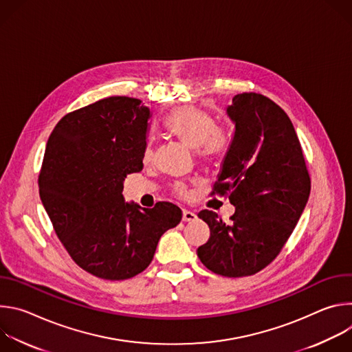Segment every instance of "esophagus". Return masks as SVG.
I'll return each mask as SVG.
<instances>
[{
	"label": "esophagus",
	"instance_id": "1",
	"mask_svg": "<svg viewBox=\"0 0 352 352\" xmlns=\"http://www.w3.org/2000/svg\"><path fill=\"white\" fill-rule=\"evenodd\" d=\"M182 220L184 221H193V220H196V214L190 210H184L182 212Z\"/></svg>",
	"mask_w": 352,
	"mask_h": 352
}]
</instances>
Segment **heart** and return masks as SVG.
Instances as JSON below:
<instances>
[{"mask_svg":"<svg viewBox=\"0 0 352 352\" xmlns=\"http://www.w3.org/2000/svg\"><path fill=\"white\" fill-rule=\"evenodd\" d=\"M164 128L185 146L196 148L197 156L205 162H216L224 156L228 147L227 132L214 125L213 118L195 106H184L173 110L166 121ZM152 144H147L144 157L152 156ZM182 193V186L177 188Z\"/></svg>","mask_w":352,"mask_h":352,"instance_id":"obj_1","label":"heart"}]
</instances>
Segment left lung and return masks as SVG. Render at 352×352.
<instances>
[{
	"label": "left lung",
	"instance_id": "8db88e82",
	"mask_svg": "<svg viewBox=\"0 0 352 352\" xmlns=\"http://www.w3.org/2000/svg\"><path fill=\"white\" fill-rule=\"evenodd\" d=\"M226 113L234 135L213 193L228 195L235 213L226 224L212 210L199 212L210 238L197 256L216 274L245 277L280 254L307 206L311 179L294 125L270 98L241 93Z\"/></svg>",
	"mask_w": 352,
	"mask_h": 352
}]
</instances>
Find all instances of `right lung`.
<instances>
[{"instance_id": "add662e5", "label": "right lung", "mask_w": 352, "mask_h": 352, "mask_svg": "<svg viewBox=\"0 0 352 352\" xmlns=\"http://www.w3.org/2000/svg\"><path fill=\"white\" fill-rule=\"evenodd\" d=\"M150 109L113 96L67 114L48 138L38 193L74 262L104 280H126L152 262L178 206L125 202L124 181L143 168Z\"/></svg>"}]
</instances>
